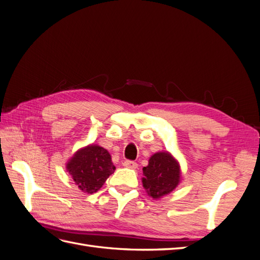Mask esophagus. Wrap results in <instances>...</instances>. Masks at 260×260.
Here are the masks:
<instances>
[{
  "mask_svg": "<svg viewBox=\"0 0 260 260\" xmlns=\"http://www.w3.org/2000/svg\"><path fill=\"white\" fill-rule=\"evenodd\" d=\"M123 166L125 168H130V169H137L138 168V164L133 160H124L123 161Z\"/></svg>",
  "mask_w": 260,
  "mask_h": 260,
  "instance_id": "obj_1",
  "label": "esophagus"
}]
</instances>
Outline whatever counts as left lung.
<instances>
[{
	"label": "left lung",
	"mask_w": 260,
	"mask_h": 260,
	"mask_svg": "<svg viewBox=\"0 0 260 260\" xmlns=\"http://www.w3.org/2000/svg\"><path fill=\"white\" fill-rule=\"evenodd\" d=\"M142 183L153 199H160L172 192L180 183L179 162L168 152L155 153L143 168Z\"/></svg>",
	"instance_id": "left-lung-1"
}]
</instances>
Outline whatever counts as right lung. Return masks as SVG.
<instances>
[{
  "instance_id": "add662e5",
  "label": "right lung",
  "mask_w": 260,
  "mask_h": 260,
  "mask_svg": "<svg viewBox=\"0 0 260 260\" xmlns=\"http://www.w3.org/2000/svg\"><path fill=\"white\" fill-rule=\"evenodd\" d=\"M66 168L78 187L88 194L101 188L116 169L107 149L93 144L77 151Z\"/></svg>"
}]
</instances>
